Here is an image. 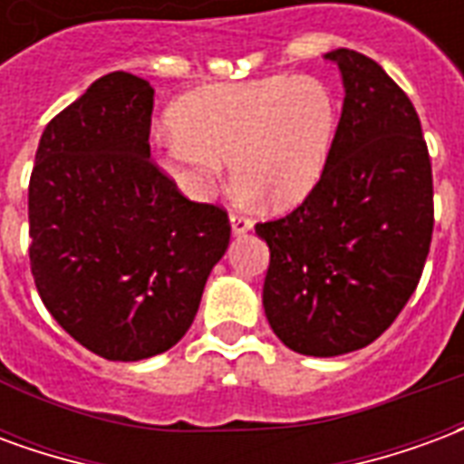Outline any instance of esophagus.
Instances as JSON below:
<instances>
[{
  "instance_id": "obj_1",
  "label": "esophagus",
  "mask_w": 464,
  "mask_h": 464,
  "mask_svg": "<svg viewBox=\"0 0 464 464\" xmlns=\"http://www.w3.org/2000/svg\"><path fill=\"white\" fill-rule=\"evenodd\" d=\"M228 221H231L233 236H246V233L253 228V223L248 221L246 216H238V213H231V218H228Z\"/></svg>"
}]
</instances>
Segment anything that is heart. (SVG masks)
<instances>
[{
  "mask_svg": "<svg viewBox=\"0 0 464 464\" xmlns=\"http://www.w3.org/2000/svg\"><path fill=\"white\" fill-rule=\"evenodd\" d=\"M338 121V94L321 76L206 86L173 104V133L159 139L153 161L193 201L213 191L228 161L243 198L288 211L321 186Z\"/></svg>",
  "mask_w": 464,
  "mask_h": 464,
  "instance_id": "b5f03b06",
  "label": "heart"
}]
</instances>
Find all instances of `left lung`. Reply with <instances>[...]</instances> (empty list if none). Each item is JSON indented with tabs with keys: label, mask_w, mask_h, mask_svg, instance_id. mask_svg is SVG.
<instances>
[{
	"label": "left lung",
	"mask_w": 464,
	"mask_h": 464,
	"mask_svg": "<svg viewBox=\"0 0 464 464\" xmlns=\"http://www.w3.org/2000/svg\"><path fill=\"white\" fill-rule=\"evenodd\" d=\"M343 76L328 171L305 201L256 233L271 251L263 308L301 355L370 345L415 293L432 238V169L408 94L353 49L325 54Z\"/></svg>",
	"instance_id": "left-lung-1"
}]
</instances>
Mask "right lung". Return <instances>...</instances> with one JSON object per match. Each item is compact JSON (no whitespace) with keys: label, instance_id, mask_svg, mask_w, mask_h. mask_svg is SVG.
Returning <instances> with one entry per match:
<instances>
[{"label":"right lung","instance_id":"obj_1","mask_svg":"<svg viewBox=\"0 0 464 464\" xmlns=\"http://www.w3.org/2000/svg\"><path fill=\"white\" fill-rule=\"evenodd\" d=\"M153 89L114 72L46 123L29 181V261L46 311L106 360L151 358L191 328L228 216L151 163Z\"/></svg>","mask_w":464,"mask_h":464}]
</instances>
